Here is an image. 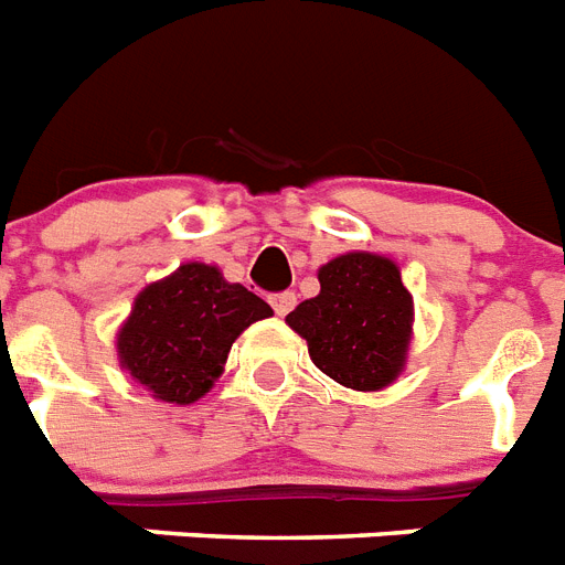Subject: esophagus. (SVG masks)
<instances>
[{
  "label": "esophagus",
  "instance_id": "obj_1",
  "mask_svg": "<svg viewBox=\"0 0 565 565\" xmlns=\"http://www.w3.org/2000/svg\"><path fill=\"white\" fill-rule=\"evenodd\" d=\"M268 300H270V306H274V311H277L279 318H282V315H288V311L297 306L295 291H279V295H270Z\"/></svg>",
  "mask_w": 565,
  "mask_h": 565
}]
</instances>
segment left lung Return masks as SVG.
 Masks as SVG:
<instances>
[{"label":"left lung","instance_id":"obj_1","mask_svg":"<svg viewBox=\"0 0 565 565\" xmlns=\"http://www.w3.org/2000/svg\"><path fill=\"white\" fill-rule=\"evenodd\" d=\"M318 279L320 295L286 318L306 338L311 361L353 391L391 385L405 364L414 318L399 268L385 256L347 254L327 262Z\"/></svg>","mask_w":565,"mask_h":565}]
</instances>
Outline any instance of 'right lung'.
I'll use <instances>...</instances> for the list:
<instances>
[{
  "label": "right lung",
  "instance_id": "obj_1",
  "mask_svg": "<svg viewBox=\"0 0 565 565\" xmlns=\"http://www.w3.org/2000/svg\"><path fill=\"white\" fill-rule=\"evenodd\" d=\"M270 306L218 268L189 262L137 297L119 332V361L162 403L189 405L221 376L230 347Z\"/></svg>",
  "mask_w": 565,
  "mask_h": 565
}]
</instances>
